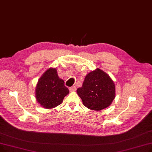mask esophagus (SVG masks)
<instances>
[{
  "instance_id": "esophagus-1",
  "label": "esophagus",
  "mask_w": 152,
  "mask_h": 152,
  "mask_svg": "<svg viewBox=\"0 0 152 152\" xmlns=\"http://www.w3.org/2000/svg\"><path fill=\"white\" fill-rule=\"evenodd\" d=\"M69 91L71 92H72V91H75L76 90V86H72V87H71L69 88Z\"/></svg>"
}]
</instances>
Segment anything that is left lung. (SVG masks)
I'll use <instances>...</instances> for the list:
<instances>
[{
	"label": "left lung",
	"mask_w": 152,
	"mask_h": 152,
	"mask_svg": "<svg viewBox=\"0 0 152 152\" xmlns=\"http://www.w3.org/2000/svg\"><path fill=\"white\" fill-rule=\"evenodd\" d=\"M77 94L85 107L99 111L108 107L113 102L115 97V86L108 74L96 68L86 76Z\"/></svg>",
	"instance_id": "left-lung-1"
}]
</instances>
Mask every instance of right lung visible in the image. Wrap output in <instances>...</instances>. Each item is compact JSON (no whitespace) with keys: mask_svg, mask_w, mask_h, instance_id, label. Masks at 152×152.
<instances>
[{"mask_svg":"<svg viewBox=\"0 0 152 152\" xmlns=\"http://www.w3.org/2000/svg\"><path fill=\"white\" fill-rule=\"evenodd\" d=\"M69 89L60 78L56 68H50L39 77L35 88L37 101L45 109H53L63 102Z\"/></svg>","mask_w":152,"mask_h":152,"instance_id":"right-lung-1","label":"right lung"}]
</instances>
